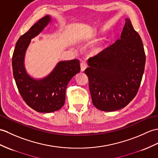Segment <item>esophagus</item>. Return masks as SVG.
<instances>
[{"instance_id": "obj_1", "label": "esophagus", "mask_w": 158, "mask_h": 158, "mask_svg": "<svg viewBox=\"0 0 158 158\" xmlns=\"http://www.w3.org/2000/svg\"><path fill=\"white\" fill-rule=\"evenodd\" d=\"M86 68H87L86 62H82L81 63V71L83 72L85 70Z\"/></svg>"}]
</instances>
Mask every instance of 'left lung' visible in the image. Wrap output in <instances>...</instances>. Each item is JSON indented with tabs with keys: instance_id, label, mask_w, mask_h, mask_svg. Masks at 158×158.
Instances as JSON below:
<instances>
[{
	"instance_id": "1",
	"label": "left lung",
	"mask_w": 158,
	"mask_h": 158,
	"mask_svg": "<svg viewBox=\"0 0 158 158\" xmlns=\"http://www.w3.org/2000/svg\"><path fill=\"white\" fill-rule=\"evenodd\" d=\"M85 73L93 104L102 111L123 108L135 97L145 64L141 38L129 19L120 38L96 56L89 58Z\"/></svg>"
}]
</instances>
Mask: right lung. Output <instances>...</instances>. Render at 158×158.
<instances>
[{
	"mask_svg": "<svg viewBox=\"0 0 158 158\" xmlns=\"http://www.w3.org/2000/svg\"><path fill=\"white\" fill-rule=\"evenodd\" d=\"M51 20L50 15H46L22 35L16 43L12 58L13 77L22 98L29 107L42 113L57 111L63 106L68 83L81 70L79 60L74 59L58 62L52 72L42 79L33 78L27 73L24 60L31 40Z\"/></svg>",
	"mask_w": 158,
	"mask_h": 158,
	"instance_id": "right-lung-1",
	"label": "right lung"
}]
</instances>
